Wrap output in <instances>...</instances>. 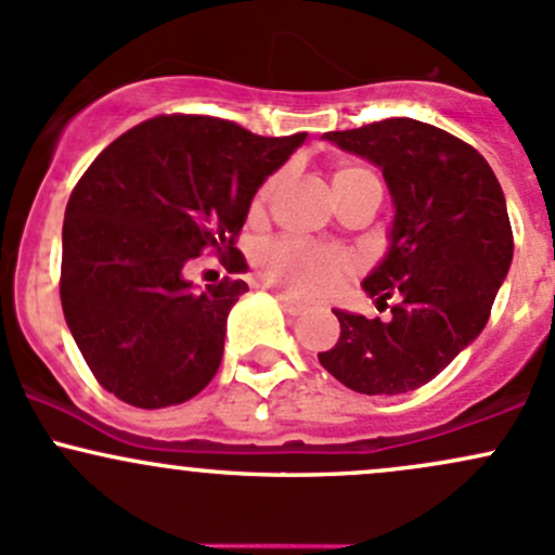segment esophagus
<instances>
[{
    "instance_id": "34e87169",
    "label": "esophagus",
    "mask_w": 555,
    "mask_h": 555,
    "mask_svg": "<svg viewBox=\"0 0 555 555\" xmlns=\"http://www.w3.org/2000/svg\"><path fill=\"white\" fill-rule=\"evenodd\" d=\"M276 300L282 302V308L287 310L289 315H302V313H306V306H300V302H295L289 295H284V292H276Z\"/></svg>"
}]
</instances>
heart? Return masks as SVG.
I'll return each instance as SVG.
<instances>
[{
	"instance_id": "obj_1",
	"label": "heart",
	"mask_w": 555,
	"mask_h": 555,
	"mask_svg": "<svg viewBox=\"0 0 555 555\" xmlns=\"http://www.w3.org/2000/svg\"><path fill=\"white\" fill-rule=\"evenodd\" d=\"M276 184L279 173L268 176L255 194L253 210L263 208ZM332 186L337 197L363 192V189L382 192L379 176L366 166H358V163H345L334 170ZM258 266L263 276L276 282L279 287L297 292V295H321L345 276V271L350 268V255L339 253V249L308 245L300 240H273L258 249Z\"/></svg>"
}]
</instances>
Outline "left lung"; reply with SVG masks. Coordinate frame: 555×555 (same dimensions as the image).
<instances>
[{"label":"left lung","instance_id":"obj_1","mask_svg":"<svg viewBox=\"0 0 555 555\" xmlns=\"http://www.w3.org/2000/svg\"><path fill=\"white\" fill-rule=\"evenodd\" d=\"M324 139L382 168L395 203L389 249L363 279L389 319L334 310L339 339L319 352L361 395H400L435 379L479 337L514 258L495 173L472 144L413 118Z\"/></svg>","mask_w":555,"mask_h":555}]
</instances>
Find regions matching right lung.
I'll list each match as a JSON object with an SVG mask.
<instances>
[{"label": "right lung", "instance_id": "1", "mask_svg": "<svg viewBox=\"0 0 555 555\" xmlns=\"http://www.w3.org/2000/svg\"><path fill=\"white\" fill-rule=\"evenodd\" d=\"M302 142L210 115H157L96 155L65 208L60 300L107 392L152 411L208 387L247 284L227 276L194 289L184 268L205 249L236 268L255 192Z\"/></svg>", "mask_w": 555, "mask_h": 555}]
</instances>
